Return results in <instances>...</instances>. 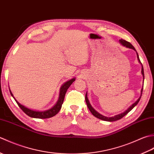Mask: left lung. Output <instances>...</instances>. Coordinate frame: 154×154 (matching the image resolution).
<instances>
[{"instance_id":"obj_1","label":"left lung","mask_w":154,"mask_h":154,"mask_svg":"<svg viewBox=\"0 0 154 154\" xmlns=\"http://www.w3.org/2000/svg\"><path fill=\"white\" fill-rule=\"evenodd\" d=\"M119 41H120V42L121 44H122L123 45H124V46H126V47H127V48H131V49H133L134 50L136 51V49L134 48V47L133 45L130 43V42H127V41H126V40H123V39H121V40H120ZM136 54H137V57H138V60L139 62H140V63L142 64L141 61H140V60L139 55H138V53H137V52H136ZM142 75H143V79H144V73H143V66H142ZM142 91H143V88H142ZM141 97H142V95H141ZM140 99H141V97H140L139 99H138V100H137L135 103H134L132 106H130V107L129 108V109H127L124 112H123V113H122V114H118V115L114 116H112V117H106V116H103L102 114H99V112H97V111H96L95 110H94L92 106H91V105L89 102V100H88L87 94H86V95H85V100H86L87 105V106H88V109H89V110L91 111V112L92 113L93 115L94 116L97 117V119H100V120H104V121H109V122H113V121H116V120H119L122 119V118H123L124 116L126 115V114H127L128 113V112H130V111L131 110L133 109V108L134 107V106L136 105V104L139 103V101H140Z\"/></svg>"}]
</instances>
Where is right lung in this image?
<instances>
[{
    "label": "right lung",
    "mask_w": 154,
    "mask_h": 154,
    "mask_svg": "<svg viewBox=\"0 0 154 154\" xmlns=\"http://www.w3.org/2000/svg\"><path fill=\"white\" fill-rule=\"evenodd\" d=\"M75 80V78H73V79H71V80L67 81L66 83H65L63 85H62L61 89H60V98H59V100L57 101V104H55L54 107H52L51 109L50 110L43 111V112H40V111H34V110L29 109H28V108L25 107L24 106L22 105V104H20L15 99H14V100H16V103L18 104L19 107L22 110L23 112H24L25 114H26L28 116H30L32 118H35V119H48V118H51L52 116H54L55 115H56V114L59 112V111L60 110L62 104H63V103L65 93H66L68 88L70 87V85L72 83H73V82H74ZM10 92H11V95L13 97V94H12L11 91H10Z\"/></svg>",
    "instance_id": "obj_1"
}]
</instances>
